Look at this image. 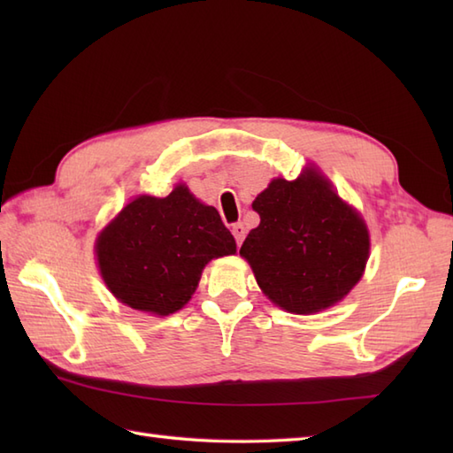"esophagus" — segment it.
Returning a JSON list of instances; mask_svg holds the SVG:
<instances>
[{
    "label": "esophagus",
    "mask_w": 453,
    "mask_h": 453,
    "mask_svg": "<svg viewBox=\"0 0 453 453\" xmlns=\"http://www.w3.org/2000/svg\"><path fill=\"white\" fill-rule=\"evenodd\" d=\"M232 232H234V237H235V242H237V245L242 247V243H243V239H245V234H247V229H245V226L242 224V221H239V224H234V227H232Z\"/></svg>",
    "instance_id": "obj_1"
}]
</instances>
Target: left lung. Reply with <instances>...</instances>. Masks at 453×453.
I'll return each instance as SVG.
<instances>
[{
    "mask_svg": "<svg viewBox=\"0 0 453 453\" xmlns=\"http://www.w3.org/2000/svg\"><path fill=\"white\" fill-rule=\"evenodd\" d=\"M261 216L239 255L268 300L307 315L331 307L360 280L370 253L364 219L315 169L274 179L253 202Z\"/></svg>",
    "mask_w": 453,
    "mask_h": 453,
    "instance_id": "left-lung-1",
    "label": "left lung"
}]
</instances>
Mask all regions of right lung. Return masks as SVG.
I'll return each mask as SVG.
<instances>
[{
	"label": "right lung",
	"instance_id": "1",
	"mask_svg": "<svg viewBox=\"0 0 453 453\" xmlns=\"http://www.w3.org/2000/svg\"><path fill=\"white\" fill-rule=\"evenodd\" d=\"M235 251L218 210L198 202L185 185L165 198H134L97 239L109 290L132 310L156 315L180 310L195 294L202 268Z\"/></svg>",
	"mask_w": 453,
	"mask_h": 453
}]
</instances>
